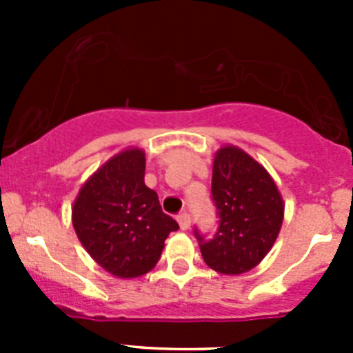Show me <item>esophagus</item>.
<instances>
[{
	"mask_svg": "<svg viewBox=\"0 0 353 353\" xmlns=\"http://www.w3.org/2000/svg\"><path fill=\"white\" fill-rule=\"evenodd\" d=\"M179 224L182 230H189V226H191V215L187 214V212H182V214H179Z\"/></svg>",
	"mask_w": 353,
	"mask_h": 353,
	"instance_id": "34e87169",
	"label": "esophagus"
}]
</instances>
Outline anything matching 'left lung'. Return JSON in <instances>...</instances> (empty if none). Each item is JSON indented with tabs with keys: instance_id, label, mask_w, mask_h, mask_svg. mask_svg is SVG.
<instances>
[{
	"instance_id": "obj_1",
	"label": "left lung",
	"mask_w": 353,
	"mask_h": 353,
	"mask_svg": "<svg viewBox=\"0 0 353 353\" xmlns=\"http://www.w3.org/2000/svg\"><path fill=\"white\" fill-rule=\"evenodd\" d=\"M212 201L217 208L214 235L194 228L205 263L215 272L239 276L256 267L281 230L285 205L270 174L235 146L214 159Z\"/></svg>"
}]
</instances>
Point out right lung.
Masks as SVG:
<instances>
[{"label": "right lung", "mask_w": 353, "mask_h": 353, "mask_svg": "<svg viewBox=\"0 0 353 353\" xmlns=\"http://www.w3.org/2000/svg\"><path fill=\"white\" fill-rule=\"evenodd\" d=\"M72 223L90 256L123 279L154 269L164 240L179 230L157 192L145 185V154L138 148L105 162L81 187Z\"/></svg>", "instance_id": "obj_1"}]
</instances>
